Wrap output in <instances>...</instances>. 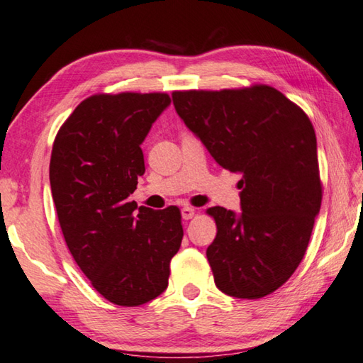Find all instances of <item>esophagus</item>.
<instances>
[{
	"mask_svg": "<svg viewBox=\"0 0 363 363\" xmlns=\"http://www.w3.org/2000/svg\"><path fill=\"white\" fill-rule=\"evenodd\" d=\"M181 216H182V219H184V220L192 219V217L195 216V209H194V208H190V206L182 208V209H181Z\"/></svg>",
	"mask_w": 363,
	"mask_h": 363,
	"instance_id": "esophagus-1",
	"label": "esophagus"
}]
</instances>
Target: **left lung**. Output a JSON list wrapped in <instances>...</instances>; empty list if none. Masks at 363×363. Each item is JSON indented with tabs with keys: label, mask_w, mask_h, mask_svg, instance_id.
I'll return each mask as SVG.
<instances>
[{
	"label": "left lung",
	"mask_w": 363,
	"mask_h": 363,
	"mask_svg": "<svg viewBox=\"0 0 363 363\" xmlns=\"http://www.w3.org/2000/svg\"><path fill=\"white\" fill-rule=\"evenodd\" d=\"M173 104L214 160L241 174L242 213L206 211L217 225L206 249L216 286L236 298L269 295L300 265L320 209L311 121L269 85L173 91Z\"/></svg>",
	"instance_id": "8db88e82"
}]
</instances>
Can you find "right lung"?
I'll use <instances>...</instances> for the list:
<instances>
[{
    "label": "right lung",
    "instance_id": "1",
    "mask_svg": "<svg viewBox=\"0 0 363 363\" xmlns=\"http://www.w3.org/2000/svg\"><path fill=\"white\" fill-rule=\"evenodd\" d=\"M167 94H100L72 111L55 136L50 189L67 246L104 298L140 306L168 287L184 236L181 211L130 201L144 174L141 144L169 106Z\"/></svg>",
    "mask_w": 363,
    "mask_h": 363
}]
</instances>
